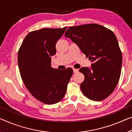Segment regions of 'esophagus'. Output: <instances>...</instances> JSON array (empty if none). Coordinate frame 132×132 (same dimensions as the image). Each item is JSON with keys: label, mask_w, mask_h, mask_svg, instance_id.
I'll use <instances>...</instances> for the list:
<instances>
[{"label": "esophagus", "mask_w": 132, "mask_h": 132, "mask_svg": "<svg viewBox=\"0 0 132 132\" xmlns=\"http://www.w3.org/2000/svg\"><path fill=\"white\" fill-rule=\"evenodd\" d=\"M73 71H74V73H77V72H78V69L73 68Z\"/></svg>", "instance_id": "1"}]
</instances>
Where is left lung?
<instances>
[{
    "label": "left lung",
    "instance_id": "1",
    "mask_svg": "<svg viewBox=\"0 0 132 132\" xmlns=\"http://www.w3.org/2000/svg\"><path fill=\"white\" fill-rule=\"evenodd\" d=\"M65 36L71 39L92 62L91 68L82 67L84 76L80 88L90 100L101 101L110 96L120 78L122 54L114 34L96 23L71 26Z\"/></svg>",
    "mask_w": 132,
    "mask_h": 132
}]
</instances>
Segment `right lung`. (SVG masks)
Listing matches in <instances>:
<instances>
[{
    "instance_id": "obj_1",
    "label": "right lung",
    "mask_w": 132,
    "mask_h": 132,
    "mask_svg": "<svg viewBox=\"0 0 132 132\" xmlns=\"http://www.w3.org/2000/svg\"><path fill=\"white\" fill-rule=\"evenodd\" d=\"M66 29L44 28L29 32L18 51L24 84L35 98L46 104H55L63 98L73 74L72 68L58 70L51 67V56L56 54L55 44Z\"/></svg>"
}]
</instances>
